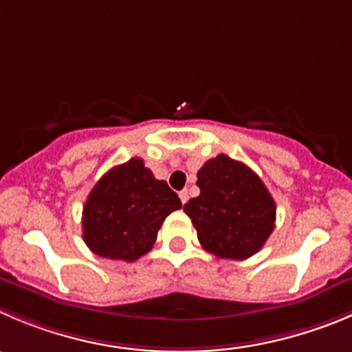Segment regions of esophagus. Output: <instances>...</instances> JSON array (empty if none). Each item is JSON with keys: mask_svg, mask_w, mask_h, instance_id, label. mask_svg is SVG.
Masks as SVG:
<instances>
[{"mask_svg": "<svg viewBox=\"0 0 352 352\" xmlns=\"http://www.w3.org/2000/svg\"><path fill=\"white\" fill-rule=\"evenodd\" d=\"M179 200H182V204H185L188 200V190H182L179 192Z\"/></svg>", "mask_w": 352, "mask_h": 352, "instance_id": "1", "label": "esophagus"}]
</instances>
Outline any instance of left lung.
<instances>
[{"instance_id": "8db88e82", "label": "left lung", "mask_w": 352, "mask_h": 352, "mask_svg": "<svg viewBox=\"0 0 352 352\" xmlns=\"http://www.w3.org/2000/svg\"><path fill=\"white\" fill-rule=\"evenodd\" d=\"M197 185L200 195L183 209L204 249L236 261L259 252L276 219V206L263 179L245 164L221 153L200 167Z\"/></svg>"}]
</instances>
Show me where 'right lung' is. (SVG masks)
I'll return each mask as SVG.
<instances>
[{"label": "right lung", "mask_w": 352, "mask_h": 352, "mask_svg": "<svg viewBox=\"0 0 352 352\" xmlns=\"http://www.w3.org/2000/svg\"><path fill=\"white\" fill-rule=\"evenodd\" d=\"M182 200L142 159L112 167L89 192L82 209V239L100 257L136 261L150 252L164 219Z\"/></svg>", "instance_id": "add662e5"}]
</instances>
